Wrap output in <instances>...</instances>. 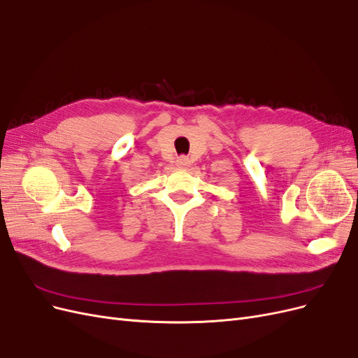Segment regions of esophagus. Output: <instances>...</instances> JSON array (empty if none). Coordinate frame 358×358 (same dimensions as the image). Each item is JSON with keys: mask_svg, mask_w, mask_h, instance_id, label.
<instances>
[{"mask_svg": "<svg viewBox=\"0 0 358 358\" xmlns=\"http://www.w3.org/2000/svg\"><path fill=\"white\" fill-rule=\"evenodd\" d=\"M176 164H178V167H188L189 164H191V161H189V158L188 157H179L178 159H176Z\"/></svg>", "mask_w": 358, "mask_h": 358, "instance_id": "34e87169", "label": "esophagus"}]
</instances>
